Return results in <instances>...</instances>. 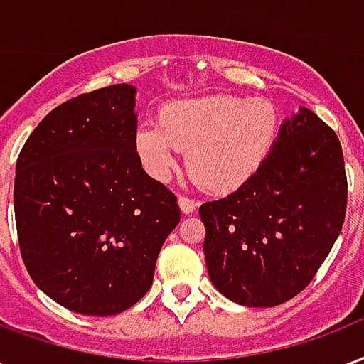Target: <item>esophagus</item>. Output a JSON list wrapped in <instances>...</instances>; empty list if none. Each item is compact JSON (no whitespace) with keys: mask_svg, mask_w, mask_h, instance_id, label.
Here are the masks:
<instances>
[{"mask_svg":"<svg viewBox=\"0 0 364 364\" xmlns=\"http://www.w3.org/2000/svg\"><path fill=\"white\" fill-rule=\"evenodd\" d=\"M179 208H181L183 213H193L196 210V202L193 198H187V196H179Z\"/></svg>","mask_w":364,"mask_h":364,"instance_id":"1","label":"esophagus"}]
</instances>
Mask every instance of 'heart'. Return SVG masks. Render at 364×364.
I'll return each mask as SVG.
<instances>
[{
	"label": "heart",
	"mask_w": 364,
	"mask_h": 364,
	"mask_svg": "<svg viewBox=\"0 0 364 364\" xmlns=\"http://www.w3.org/2000/svg\"><path fill=\"white\" fill-rule=\"evenodd\" d=\"M281 116L267 99L210 95L164 105L158 124L135 133V151L154 177L176 168L187 151L188 173L212 193H231L248 181L277 143Z\"/></svg>",
	"instance_id": "b5f03b06"
}]
</instances>
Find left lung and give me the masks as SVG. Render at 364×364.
<instances>
[{"label": "left lung", "mask_w": 364, "mask_h": 364, "mask_svg": "<svg viewBox=\"0 0 364 364\" xmlns=\"http://www.w3.org/2000/svg\"><path fill=\"white\" fill-rule=\"evenodd\" d=\"M348 177L340 139L309 108L281 126L259 170L204 202V256L213 287L246 307L298 296L342 231Z\"/></svg>", "instance_id": "8db88e82"}]
</instances>
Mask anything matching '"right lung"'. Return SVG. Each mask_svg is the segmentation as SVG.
I'll use <instances>...</instances> for the list:
<instances>
[{"instance_id": "1", "label": "right lung", "mask_w": 364, "mask_h": 364, "mask_svg": "<svg viewBox=\"0 0 364 364\" xmlns=\"http://www.w3.org/2000/svg\"><path fill=\"white\" fill-rule=\"evenodd\" d=\"M133 108L127 83L74 97L38 124L16 160L22 262L49 298L91 317L126 311L151 290L181 219L176 194L141 168Z\"/></svg>"}]
</instances>
